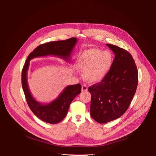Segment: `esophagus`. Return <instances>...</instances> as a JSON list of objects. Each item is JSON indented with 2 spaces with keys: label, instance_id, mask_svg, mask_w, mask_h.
<instances>
[{
  "label": "esophagus",
  "instance_id": "34e87169",
  "mask_svg": "<svg viewBox=\"0 0 156 156\" xmlns=\"http://www.w3.org/2000/svg\"><path fill=\"white\" fill-rule=\"evenodd\" d=\"M87 90H88L87 86L83 84V85L82 86V91H87Z\"/></svg>",
  "mask_w": 156,
  "mask_h": 156
}]
</instances>
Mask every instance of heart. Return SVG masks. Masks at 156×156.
Listing matches in <instances>:
<instances>
[{
    "instance_id": "1",
    "label": "heart",
    "mask_w": 156,
    "mask_h": 156,
    "mask_svg": "<svg viewBox=\"0 0 156 156\" xmlns=\"http://www.w3.org/2000/svg\"><path fill=\"white\" fill-rule=\"evenodd\" d=\"M112 62L110 52L98 49L86 51L80 57L77 66L84 72V77L90 83L101 81L109 72Z\"/></svg>"
}]
</instances>
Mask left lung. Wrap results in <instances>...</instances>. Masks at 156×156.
I'll return each instance as SVG.
<instances>
[{"label":"left lung","instance_id":"obj_1","mask_svg":"<svg viewBox=\"0 0 156 156\" xmlns=\"http://www.w3.org/2000/svg\"><path fill=\"white\" fill-rule=\"evenodd\" d=\"M106 45L115 53V59L105 78L88 88L91 94L90 115L100 124L124 114L138 84V71L131 55L118 46Z\"/></svg>","mask_w":156,"mask_h":156}]
</instances>
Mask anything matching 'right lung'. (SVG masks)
Here are the masks:
<instances>
[{"instance_id":"1","label":"right lung","mask_w":156,"mask_h":156,"mask_svg":"<svg viewBox=\"0 0 156 156\" xmlns=\"http://www.w3.org/2000/svg\"><path fill=\"white\" fill-rule=\"evenodd\" d=\"M77 41L76 37H71L66 40L51 41L37 46L28 56L23 68L22 87L28 105L38 119L47 123L57 124L64 119L67 115L71 103L81 93V85L77 84L66 87L57 98L48 104H43L37 101L32 97L27 83V72L29 68L30 61L34 58L49 55L58 56L69 61Z\"/></svg>"}]
</instances>
